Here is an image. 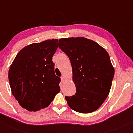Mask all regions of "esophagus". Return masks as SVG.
Masks as SVG:
<instances>
[{
	"mask_svg": "<svg viewBox=\"0 0 133 133\" xmlns=\"http://www.w3.org/2000/svg\"><path fill=\"white\" fill-rule=\"evenodd\" d=\"M61 81H62V82H64V81H65L64 77H63V76H61Z\"/></svg>",
	"mask_w": 133,
	"mask_h": 133,
	"instance_id": "34e87169",
	"label": "esophagus"
}]
</instances>
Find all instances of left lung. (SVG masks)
<instances>
[{
    "mask_svg": "<svg viewBox=\"0 0 133 133\" xmlns=\"http://www.w3.org/2000/svg\"><path fill=\"white\" fill-rule=\"evenodd\" d=\"M59 44L71 61L76 90L73 96H65L68 106L79 113L96 110L108 97L115 75L109 54L84 37L61 38Z\"/></svg>",
    "mask_w": 133,
    "mask_h": 133,
    "instance_id": "obj_1",
    "label": "left lung"
}]
</instances>
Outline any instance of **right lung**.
<instances>
[{
	"label": "right lung",
	"mask_w": 133,
	"mask_h": 133,
	"mask_svg": "<svg viewBox=\"0 0 133 133\" xmlns=\"http://www.w3.org/2000/svg\"><path fill=\"white\" fill-rule=\"evenodd\" d=\"M58 43V39H52L30 44L19 51L10 65L11 92L27 110L46 108L60 91L61 79L55 75L52 61Z\"/></svg>",
	"instance_id": "right-lung-1"
}]
</instances>
